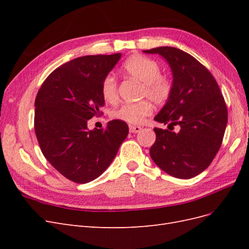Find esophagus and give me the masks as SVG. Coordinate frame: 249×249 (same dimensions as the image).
<instances>
[{"label":"esophagus","instance_id":"1","mask_svg":"<svg viewBox=\"0 0 249 249\" xmlns=\"http://www.w3.org/2000/svg\"><path fill=\"white\" fill-rule=\"evenodd\" d=\"M129 130H130L131 133L136 134V133H139V132L142 130V127H141V126H138V125H130Z\"/></svg>","mask_w":249,"mask_h":249}]
</instances>
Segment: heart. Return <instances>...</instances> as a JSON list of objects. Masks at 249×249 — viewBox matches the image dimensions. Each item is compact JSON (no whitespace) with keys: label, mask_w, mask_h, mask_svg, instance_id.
Wrapping results in <instances>:
<instances>
[{"label":"heart","mask_w":249,"mask_h":249,"mask_svg":"<svg viewBox=\"0 0 249 249\" xmlns=\"http://www.w3.org/2000/svg\"><path fill=\"white\" fill-rule=\"evenodd\" d=\"M122 70L125 76L143 84V95L147 96L150 101L156 104H163L169 99L172 83L168 78L161 76L160 65L155 60L141 55H133L123 63ZM102 94L106 102L113 103L116 101L117 80L112 74L104 79ZM152 105L146 101L136 104L125 103L113 111L112 116L125 123L138 124L152 113Z\"/></svg>","instance_id":"obj_1"}]
</instances>
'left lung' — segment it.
Segmentation results:
<instances>
[{"label": "left lung", "mask_w": 249, "mask_h": 249, "mask_svg": "<svg viewBox=\"0 0 249 249\" xmlns=\"http://www.w3.org/2000/svg\"><path fill=\"white\" fill-rule=\"evenodd\" d=\"M158 54L172 72V91L155 120L156 141L149 155L158 167L178 178H191L208 168L219 150L228 109L216 80L188 53L171 47L143 51ZM177 126L178 131L173 132Z\"/></svg>", "instance_id": "8db88e82"}]
</instances>
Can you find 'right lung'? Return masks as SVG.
Wrapping results in <instances>:
<instances>
[{
    "instance_id": "add662e5",
    "label": "right lung",
    "mask_w": 249,
    "mask_h": 249,
    "mask_svg": "<svg viewBox=\"0 0 249 249\" xmlns=\"http://www.w3.org/2000/svg\"><path fill=\"white\" fill-rule=\"evenodd\" d=\"M122 54L83 56L64 63L43 82L35 100L34 127L44 158L63 177L85 184L99 178L129 134L123 120L106 129L87 123L105 105L104 79Z\"/></svg>"
}]
</instances>
